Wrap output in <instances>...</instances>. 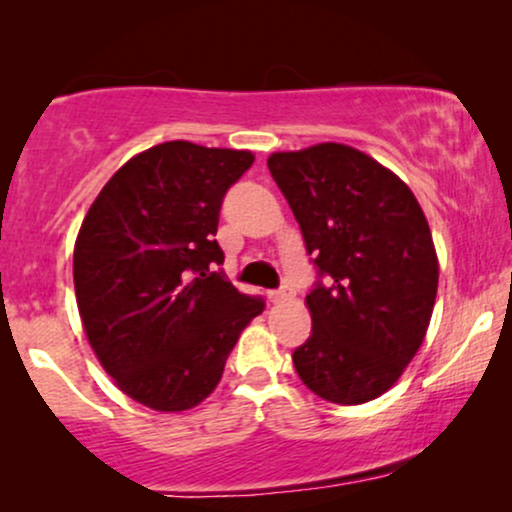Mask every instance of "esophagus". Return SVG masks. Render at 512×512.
Listing matches in <instances>:
<instances>
[{"label":"esophagus","mask_w":512,"mask_h":512,"mask_svg":"<svg viewBox=\"0 0 512 512\" xmlns=\"http://www.w3.org/2000/svg\"><path fill=\"white\" fill-rule=\"evenodd\" d=\"M267 298L272 303H281V301H286V298H291V291L289 289H274L267 293Z\"/></svg>","instance_id":"34e87169"}]
</instances>
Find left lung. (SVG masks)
I'll use <instances>...</instances> for the list:
<instances>
[{
  "label": "left lung",
  "instance_id": "8db88e82",
  "mask_svg": "<svg viewBox=\"0 0 512 512\" xmlns=\"http://www.w3.org/2000/svg\"><path fill=\"white\" fill-rule=\"evenodd\" d=\"M267 166L320 276L305 296L313 332L293 351L298 378L327 402H370L397 383L431 322L438 257L424 211L351 146L284 151Z\"/></svg>",
  "mask_w": 512,
  "mask_h": 512
}]
</instances>
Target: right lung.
Instances as JSON below:
<instances>
[{"instance_id":"obj_1","label":"right lung","mask_w":512,"mask_h":512,"mask_svg":"<svg viewBox=\"0 0 512 512\" xmlns=\"http://www.w3.org/2000/svg\"><path fill=\"white\" fill-rule=\"evenodd\" d=\"M252 161L192 142L151 146L117 170L81 223L74 289L88 344L144 407H197L264 310L216 269L223 195Z\"/></svg>"}]
</instances>
